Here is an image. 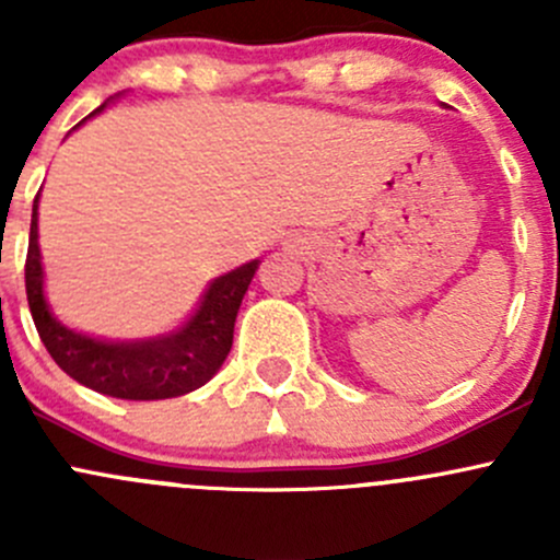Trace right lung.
Listing matches in <instances>:
<instances>
[{"mask_svg":"<svg viewBox=\"0 0 560 560\" xmlns=\"http://www.w3.org/2000/svg\"><path fill=\"white\" fill-rule=\"evenodd\" d=\"M37 197L32 208L30 252H26L24 268L26 301H30L39 338L56 365L81 385L124 400L175 398V395L206 385L233 347L235 316H238L241 301L252 284L259 259H252L213 279L197 312L171 336L135 343L97 341V338L70 330L48 312L37 246Z\"/></svg>","mask_w":560,"mask_h":560,"instance_id":"add662e5","label":"right lung"}]
</instances>
